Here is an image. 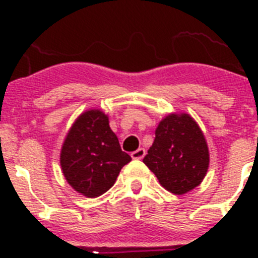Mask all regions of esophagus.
Instances as JSON below:
<instances>
[{"label":"esophagus","instance_id":"esophagus-1","mask_svg":"<svg viewBox=\"0 0 258 258\" xmlns=\"http://www.w3.org/2000/svg\"><path fill=\"white\" fill-rule=\"evenodd\" d=\"M146 155V150L145 149H138L137 151L132 152L131 156L133 157V159H136V160H141V159H143V156Z\"/></svg>","mask_w":258,"mask_h":258}]
</instances>
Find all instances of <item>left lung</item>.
I'll list each match as a JSON object with an SVG mask.
<instances>
[{
    "instance_id": "left-lung-1",
    "label": "left lung",
    "mask_w": 258,
    "mask_h": 258,
    "mask_svg": "<svg viewBox=\"0 0 258 258\" xmlns=\"http://www.w3.org/2000/svg\"><path fill=\"white\" fill-rule=\"evenodd\" d=\"M165 190L183 195L199 186L209 166L206 137L188 113H169L159 122L143 159Z\"/></svg>"
}]
</instances>
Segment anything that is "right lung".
I'll use <instances>...</instances> for the list:
<instances>
[{"instance_id":"add662e5","label":"right lung","mask_w":258,"mask_h":258,"mask_svg":"<svg viewBox=\"0 0 258 258\" xmlns=\"http://www.w3.org/2000/svg\"><path fill=\"white\" fill-rule=\"evenodd\" d=\"M132 160L111 131L108 115L88 109L75 120L61 145V173L76 192L101 197L112 187L122 166Z\"/></svg>"}]
</instances>
